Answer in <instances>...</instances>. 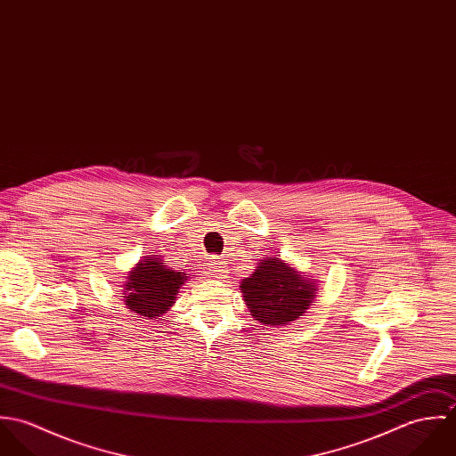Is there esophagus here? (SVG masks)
Returning a JSON list of instances; mask_svg holds the SVG:
<instances>
[{
  "label": "esophagus",
  "mask_w": 456,
  "mask_h": 456,
  "mask_svg": "<svg viewBox=\"0 0 456 456\" xmlns=\"http://www.w3.org/2000/svg\"><path fill=\"white\" fill-rule=\"evenodd\" d=\"M208 265H210V275H212V277H216V279H224V277L228 275V265L221 260V258L212 256Z\"/></svg>",
  "instance_id": "esophagus-1"
}]
</instances>
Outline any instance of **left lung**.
Listing matches in <instances>:
<instances>
[{
	"instance_id": "obj_1",
	"label": "left lung",
	"mask_w": 456,
	"mask_h": 456,
	"mask_svg": "<svg viewBox=\"0 0 456 456\" xmlns=\"http://www.w3.org/2000/svg\"><path fill=\"white\" fill-rule=\"evenodd\" d=\"M240 288L249 311L265 326H284L298 320L316 291L313 281H305L279 258L260 260Z\"/></svg>"
}]
</instances>
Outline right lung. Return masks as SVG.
Here are the masks:
<instances>
[{"mask_svg": "<svg viewBox=\"0 0 456 456\" xmlns=\"http://www.w3.org/2000/svg\"><path fill=\"white\" fill-rule=\"evenodd\" d=\"M188 273L177 272L161 261H140L128 275L125 302L131 311L145 318H159L174 305L179 288Z\"/></svg>", "mask_w": 456, "mask_h": 456, "instance_id": "obj_1", "label": "right lung"}]
</instances>
